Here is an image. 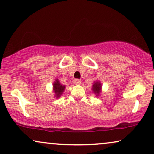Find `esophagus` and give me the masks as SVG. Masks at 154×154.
Masks as SVG:
<instances>
[{
  "label": "esophagus",
  "instance_id": "34e87169",
  "mask_svg": "<svg viewBox=\"0 0 154 154\" xmlns=\"http://www.w3.org/2000/svg\"><path fill=\"white\" fill-rule=\"evenodd\" d=\"M81 80L80 79H75V80H74V84H75V85H79L81 84Z\"/></svg>",
  "mask_w": 154,
  "mask_h": 154
}]
</instances>
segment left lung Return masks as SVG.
<instances>
[{
	"label": "left lung",
	"instance_id": "8db88e82",
	"mask_svg": "<svg viewBox=\"0 0 154 154\" xmlns=\"http://www.w3.org/2000/svg\"><path fill=\"white\" fill-rule=\"evenodd\" d=\"M101 89H102V84L101 82L96 80L94 82L93 85H92L91 90L93 93L95 94L96 96H99L100 94L101 93Z\"/></svg>",
	"mask_w": 154,
	"mask_h": 154
}]
</instances>
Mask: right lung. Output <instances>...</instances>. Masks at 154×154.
I'll return each mask as SVG.
<instances>
[{
    "instance_id": "right-lung-1",
    "label": "right lung",
    "mask_w": 154,
    "mask_h": 154,
    "mask_svg": "<svg viewBox=\"0 0 154 154\" xmlns=\"http://www.w3.org/2000/svg\"><path fill=\"white\" fill-rule=\"evenodd\" d=\"M65 87H66V86L61 85L58 79L56 78L55 79V81L53 83V91L54 93L55 97L57 98H60L64 92Z\"/></svg>"
}]
</instances>
